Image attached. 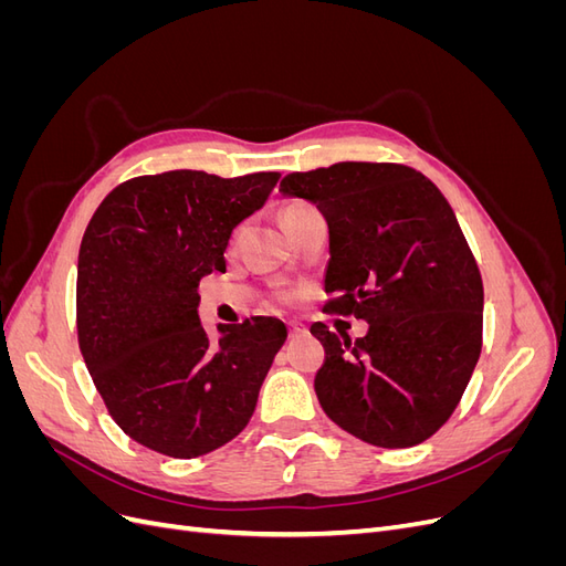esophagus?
Masks as SVG:
<instances>
[{"label": "esophagus", "instance_id": "obj_1", "mask_svg": "<svg viewBox=\"0 0 566 566\" xmlns=\"http://www.w3.org/2000/svg\"><path fill=\"white\" fill-rule=\"evenodd\" d=\"M287 333H290V337H300L306 333V328L300 323H287Z\"/></svg>", "mask_w": 566, "mask_h": 566}]
</instances>
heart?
<instances>
[{
    "label": "heart",
    "instance_id": "heart-1",
    "mask_svg": "<svg viewBox=\"0 0 566 566\" xmlns=\"http://www.w3.org/2000/svg\"><path fill=\"white\" fill-rule=\"evenodd\" d=\"M310 210H314V208H312V205H306V202H293V205H287V208L283 210V224H287V221H293V219H297L300 214L310 212ZM281 297H283V300H293V293H283Z\"/></svg>",
    "mask_w": 566,
    "mask_h": 566
}]
</instances>
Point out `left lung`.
I'll use <instances>...</instances> for the list:
<instances>
[{
	"mask_svg": "<svg viewBox=\"0 0 566 566\" xmlns=\"http://www.w3.org/2000/svg\"><path fill=\"white\" fill-rule=\"evenodd\" d=\"M279 191L328 221L325 312L368 321L356 342L314 323L325 347L316 397L335 424L380 449H408L451 418L482 352L484 285L449 200L391 163L293 172Z\"/></svg>",
	"mask_w": 566,
	"mask_h": 566,
	"instance_id": "obj_1",
	"label": "left lung"
}]
</instances>
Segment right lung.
Instances as JSON below:
<instances>
[{"label":"right lung","mask_w":566,"mask_h":566,"mask_svg":"<svg viewBox=\"0 0 566 566\" xmlns=\"http://www.w3.org/2000/svg\"><path fill=\"white\" fill-rule=\"evenodd\" d=\"M279 172L235 179L175 169L104 198L77 256V339L108 413L142 447L198 458L241 434L287 337L271 316L198 318V283L227 271L231 231L266 202Z\"/></svg>","instance_id":"right-lung-1"}]
</instances>
